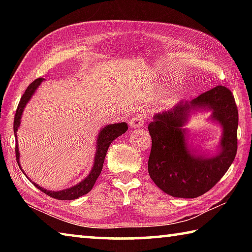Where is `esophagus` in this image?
I'll list each match as a JSON object with an SVG mask.
<instances>
[{
	"instance_id": "34e87169",
	"label": "esophagus",
	"mask_w": 252,
	"mask_h": 252,
	"mask_svg": "<svg viewBox=\"0 0 252 252\" xmlns=\"http://www.w3.org/2000/svg\"><path fill=\"white\" fill-rule=\"evenodd\" d=\"M130 126L132 127H142L146 126V119L141 114H136L130 120Z\"/></svg>"
}]
</instances>
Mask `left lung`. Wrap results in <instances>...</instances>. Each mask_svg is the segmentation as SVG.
<instances>
[{"instance_id": "8db88e82", "label": "left lung", "mask_w": 252, "mask_h": 252, "mask_svg": "<svg viewBox=\"0 0 252 252\" xmlns=\"http://www.w3.org/2000/svg\"><path fill=\"white\" fill-rule=\"evenodd\" d=\"M191 106L213 110L212 118L221 123V151L215 157H193L186 149L184 129ZM238 109L232 92L217 85L191 102L157 114L148 129L152 139L148 171L153 182L176 198H197L216 186L228 171L238 149Z\"/></svg>"}]
</instances>
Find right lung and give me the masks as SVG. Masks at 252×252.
I'll list each match as a JSON object with an SVG mask.
<instances>
[{
	"label": "right lung",
	"instance_id": "right-lung-1",
	"mask_svg": "<svg viewBox=\"0 0 252 252\" xmlns=\"http://www.w3.org/2000/svg\"><path fill=\"white\" fill-rule=\"evenodd\" d=\"M42 81H43V78H39V79L34 80L33 82L27 88V90H25L22 97H21L19 105H18V109H16V112H15V117H14L13 129H14V133H15V139H16V131H18V129H19L21 117H22L24 106L27 105L29 100L31 99L33 93L35 92L36 88L41 84ZM126 130H127V125L126 122L116 123V125H109L101 130L99 136H97L94 164H93V168L91 170L90 174H89V176L85 178L83 181H81L79 185L69 188V189L62 190V191H49V190L43 189V188L40 186H37L36 183L33 182V185L35 186L37 189H40L42 192H44L45 194H48V195H50V197L58 199V200H74V199H78L79 197H81V195H84L88 192H90L93 186H94L96 179L99 178L100 173L102 171V167H103L104 159H105L106 152H108L110 144L112 143L114 139H117L118 136H120L121 134L125 133V132H126ZM16 143H18V141H16ZM15 156H16V161H18V164L20 165V162H19L20 153H19L18 144L15 146ZM20 168H21V165H20Z\"/></svg>",
	"mask_w": 252,
	"mask_h": 252
}]
</instances>
